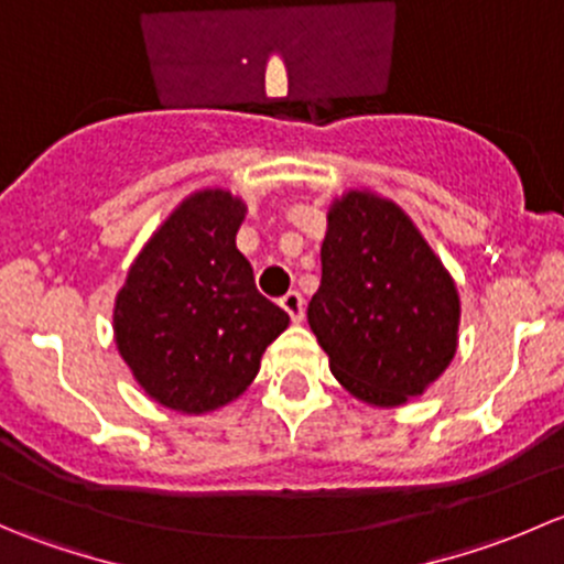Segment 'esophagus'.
I'll list each match as a JSON object with an SVG mask.
<instances>
[{"instance_id": "1", "label": "esophagus", "mask_w": 564, "mask_h": 564, "mask_svg": "<svg viewBox=\"0 0 564 564\" xmlns=\"http://www.w3.org/2000/svg\"><path fill=\"white\" fill-rule=\"evenodd\" d=\"M281 308L286 311L289 316H292L294 324H300V322H303V316H305V300H303V294H300V292L283 294V297H281Z\"/></svg>"}]
</instances>
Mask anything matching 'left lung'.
<instances>
[{
  "label": "left lung",
  "mask_w": 564,
  "mask_h": 564,
  "mask_svg": "<svg viewBox=\"0 0 564 564\" xmlns=\"http://www.w3.org/2000/svg\"><path fill=\"white\" fill-rule=\"evenodd\" d=\"M458 322L456 283L412 218L371 191L335 198L308 303L333 377L360 401L401 406L451 366Z\"/></svg>",
  "instance_id": "obj_1"
}]
</instances>
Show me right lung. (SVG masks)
<instances>
[{"label":"right lung","mask_w":564,"mask_h":564,"mask_svg":"<svg viewBox=\"0 0 564 564\" xmlns=\"http://www.w3.org/2000/svg\"><path fill=\"white\" fill-rule=\"evenodd\" d=\"M242 198L187 196L130 264L113 303V338L135 382L161 406L204 414L248 390L289 314L259 294L237 250Z\"/></svg>","instance_id":"obj_1"}]
</instances>
